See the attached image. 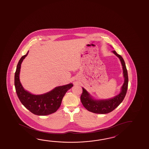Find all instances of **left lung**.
I'll list each match as a JSON object with an SVG mask.
<instances>
[{"label":"left lung","mask_w":149,"mask_h":149,"mask_svg":"<svg viewBox=\"0 0 149 149\" xmlns=\"http://www.w3.org/2000/svg\"><path fill=\"white\" fill-rule=\"evenodd\" d=\"M112 52L117 56L122 65L123 74L124 78L120 93L114 97L108 99H97L92 96L87 90L82 87V93L80 99L82 104L88 111L96 114H107L114 110L122 102L124 99L128 87V73L126 67L124 59L117 53L115 51H113Z\"/></svg>","instance_id":"obj_1"}]
</instances>
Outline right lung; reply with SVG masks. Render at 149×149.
<instances>
[{
	"instance_id": "right-lung-1",
	"label": "right lung",
	"mask_w": 149,
	"mask_h": 149,
	"mask_svg": "<svg viewBox=\"0 0 149 149\" xmlns=\"http://www.w3.org/2000/svg\"><path fill=\"white\" fill-rule=\"evenodd\" d=\"M29 52L20 58L17 65L14 78L16 92L22 104L33 114L39 116L52 114L60 107L64 95L73 85L70 83L58 86L50 91L41 95L32 94L25 90L20 81L19 74L22 63Z\"/></svg>"
}]
</instances>
